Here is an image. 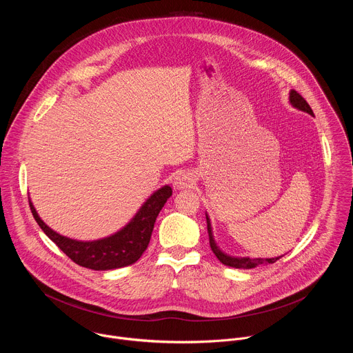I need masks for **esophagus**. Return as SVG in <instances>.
<instances>
[{
	"mask_svg": "<svg viewBox=\"0 0 353 353\" xmlns=\"http://www.w3.org/2000/svg\"><path fill=\"white\" fill-rule=\"evenodd\" d=\"M195 184V177L190 172H180L174 180H173V187L176 190H184V188H191Z\"/></svg>",
	"mask_w": 353,
	"mask_h": 353,
	"instance_id": "34e87169",
	"label": "esophagus"
}]
</instances>
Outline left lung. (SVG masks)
I'll return each instance as SVG.
<instances>
[{
  "instance_id": "8db88e82",
  "label": "left lung",
  "mask_w": 353,
  "mask_h": 353,
  "mask_svg": "<svg viewBox=\"0 0 353 353\" xmlns=\"http://www.w3.org/2000/svg\"><path fill=\"white\" fill-rule=\"evenodd\" d=\"M289 102L290 105L294 108V109H299L301 112H306L309 113L310 116H314L313 114V110L312 108L309 106V103L306 102V100L301 97L296 90H290L289 92ZM205 216H207V226H208V234H210V245L214 251V254L216 256V259L228 265V267H233V268H243V270H250V268H256L257 265H261V264H272L275 261H278L281 257H275V259H250V257H233V256H228L226 253H223V251L218 247L215 239H214V233H212V226H211V219L208 216V214L205 212Z\"/></svg>"
}]
</instances>
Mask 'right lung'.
<instances>
[{
    "mask_svg": "<svg viewBox=\"0 0 353 353\" xmlns=\"http://www.w3.org/2000/svg\"><path fill=\"white\" fill-rule=\"evenodd\" d=\"M172 192L170 185L161 187L145 201L134 218L123 229L108 237L89 241L70 239L54 232L40 219L30 199L29 205L41 230L75 264L94 271H109L131 265L139 260L152 236L155 221Z\"/></svg>",
    "mask_w": 353,
    "mask_h": 353,
    "instance_id": "1",
    "label": "right lung"
}]
</instances>
